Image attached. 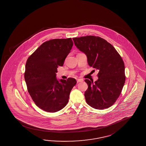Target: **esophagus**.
Returning <instances> with one entry per match:
<instances>
[{
    "label": "esophagus",
    "instance_id": "34e87169",
    "mask_svg": "<svg viewBox=\"0 0 146 146\" xmlns=\"http://www.w3.org/2000/svg\"><path fill=\"white\" fill-rule=\"evenodd\" d=\"M83 80L82 79H77V83H79V82H83Z\"/></svg>",
    "mask_w": 146,
    "mask_h": 146
}]
</instances>
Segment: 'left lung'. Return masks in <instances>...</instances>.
I'll use <instances>...</instances> for the list:
<instances>
[{
	"instance_id": "obj_1",
	"label": "left lung",
	"mask_w": 146,
	"mask_h": 146,
	"mask_svg": "<svg viewBox=\"0 0 146 146\" xmlns=\"http://www.w3.org/2000/svg\"><path fill=\"white\" fill-rule=\"evenodd\" d=\"M75 45L85 54L88 65L99 71L94 83L85 80L88 88L86 101L97 110L113 105L118 98L125 83L123 61L111 44L99 36H87L73 38Z\"/></svg>"
}]
</instances>
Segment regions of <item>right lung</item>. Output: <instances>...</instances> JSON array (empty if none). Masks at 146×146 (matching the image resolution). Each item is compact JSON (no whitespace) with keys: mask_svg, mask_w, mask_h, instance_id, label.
<instances>
[{"mask_svg":"<svg viewBox=\"0 0 146 146\" xmlns=\"http://www.w3.org/2000/svg\"><path fill=\"white\" fill-rule=\"evenodd\" d=\"M71 38H56L41 45L28 58L24 74L28 91L36 105L47 112L62 110L76 84L73 78L58 80L56 73L73 46Z\"/></svg>","mask_w":146,"mask_h":146,"instance_id":"add662e5","label":"right lung"}]
</instances>
